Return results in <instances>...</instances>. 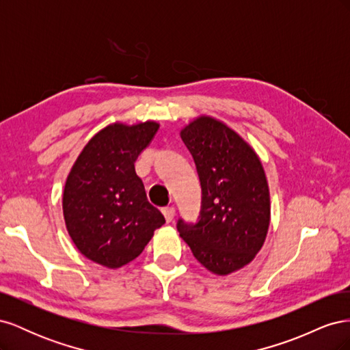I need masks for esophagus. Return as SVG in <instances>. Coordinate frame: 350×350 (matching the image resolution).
I'll list each match as a JSON object with an SVG mask.
<instances>
[{
  "instance_id": "obj_1",
  "label": "esophagus",
  "mask_w": 350,
  "mask_h": 350,
  "mask_svg": "<svg viewBox=\"0 0 350 350\" xmlns=\"http://www.w3.org/2000/svg\"><path fill=\"white\" fill-rule=\"evenodd\" d=\"M162 211H163L167 224H171V221L174 220V216H175V208L172 206H167V207H163Z\"/></svg>"
}]
</instances>
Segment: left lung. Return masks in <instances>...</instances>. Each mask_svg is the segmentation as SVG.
I'll list each match as a JSON object with an SVG mask.
<instances>
[{
  "mask_svg": "<svg viewBox=\"0 0 350 350\" xmlns=\"http://www.w3.org/2000/svg\"><path fill=\"white\" fill-rule=\"evenodd\" d=\"M201 185L196 224L179 219L176 229L193 256L216 274H229L251 262L270 225V193L258 156L248 143L210 116L181 131Z\"/></svg>",
  "mask_w": 350,
  "mask_h": 350,
  "instance_id": "8db88e82",
  "label": "left lung"
}]
</instances>
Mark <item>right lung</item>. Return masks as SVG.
Here are the masks:
<instances>
[{"label":"right lung","instance_id":"1","mask_svg":"<svg viewBox=\"0 0 350 350\" xmlns=\"http://www.w3.org/2000/svg\"><path fill=\"white\" fill-rule=\"evenodd\" d=\"M159 124H112L84 146L67 178L62 210L84 257L118 269L143 252L163 215L147 201L134 163Z\"/></svg>","mask_w":350,"mask_h":350}]
</instances>
